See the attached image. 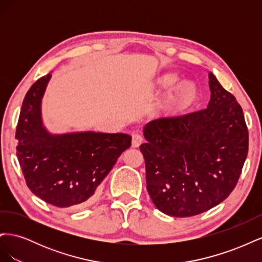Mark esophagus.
Here are the masks:
<instances>
[{"instance_id":"esophagus-1","label":"esophagus","mask_w":262,"mask_h":262,"mask_svg":"<svg viewBox=\"0 0 262 262\" xmlns=\"http://www.w3.org/2000/svg\"><path fill=\"white\" fill-rule=\"evenodd\" d=\"M142 142H143V137H142L139 132H134L132 134V146L138 147L141 145Z\"/></svg>"}]
</instances>
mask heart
<instances>
[{"instance_id": "heart-1", "label": "heart", "mask_w": 262, "mask_h": 262, "mask_svg": "<svg viewBox=\"0 0 262 262\" xmlns=\"http://www.w3.org/2000/svg\"><path fill=\"white\" fill-rule=\"evenodd\" d=\"M179 82V76L176 73H167L163 75L160 78V85L163 87H171L175 86ZM196 95V91L194 85L190 83L181 84L172 97L173 104H180V105H187L190 104Z\"/></svg>"}]
</instances>
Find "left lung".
I'll list each match as a JSON object with an SVG mask.
<instances>
[{"label":"left lung","instance_id":"8db88e82","mask_svg":"<svg viewBox=\"0 0 262 262\" xmlns=\"http://www.w3.org/2000/svg\"><path fill=\"white\" fill-rule=\"evenodd\" d=\"M205 109L145 124L146 188L155 207L187 217L215 207L231 194L248 153V129L241 105L209 73Z\"/></svg>","mask_w":262,"mask_h":262}]
</instances>
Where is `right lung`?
I'll return each mask as SVG.
<instances>
[{
    "label": "right lung",
    "instance_id": "1",
    "mask_svg": "<svg viewBox=\"0 0 262 262\" xmlns=\"http://www.w3.org/2000/svg\"><path fill=\"white\" fill-rule=\"evenodd\" d=\"M51 74L36 81L24 98L16 136L17 157L31 192L58 208L85 205L131 146L125 133L51 134L42 123L41 99Z\"/></svg>",
    "mask_w": 262,
    "mask_h": 262
}]
</instances>
